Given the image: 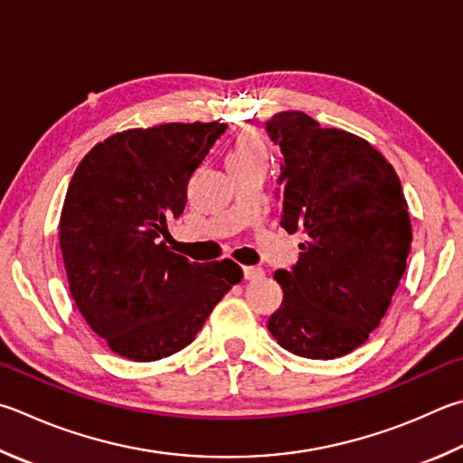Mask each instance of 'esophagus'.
Masks as SVG:
<instances>
[{
    "mask_svg": "<svg viewBox=\"0 0 463 463\" xmlns=\"http://www.w3.org/2000/svg\"><path fill=\"white\" fill-rule=\"evenodd\" d=\"M242 275H245V279H260L263 277V269L260 267H242Z\"/></svg>",
    "mask_w": 463,
    "mask_h": 463,
    "instance_id": "esophagus-1",
    "label": "esophagus"
}]
</instances>
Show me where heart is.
Wrapping results in <instances>:
<instances>
[{
	"label": "heart",
	"mask_w": 463,
	"mask_h": 463,
	"mask_svg": "<svg viewBox=\"0 0 463 463\" xmlns=\"http://www.w3.org/2000/svg\"><path fill=\"white\" fill-rule=\"evenodd\" d=\"M257 159H267V151L263 141L259 139V136L250 131L239 133L237 137L232 139L229 156H226V165H234V164H247V162H257Z\"/></svg>",
	"instance_id": "heart-1"
}]
</instances>
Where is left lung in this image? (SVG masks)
<instances>
[{
  "mask_svg": "<svg viewBox=\"0 0 463 463\" xmlns=\"http://www.w3.org/2000/svg\"><path fill=\"white\" fill-rule=\"evenodd\" d=\"M265 129L281 149V226L306 234L298 263L273 273L283 301L267 327L291 354L338 358L368 340L405 273L413 232L401 180L368 141L301 111Z\"/></svg>",
  "mask_w": 463,
  "mask_h": 463,
  "instance_id": "obj_1",
  "label": "left lung"
}]
</instances>
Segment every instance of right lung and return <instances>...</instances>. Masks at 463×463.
<instances>
[{
	"mask_svg": "<svg viewBox=\"0 0 463 463\" xmlns=\"http://www.w3.org/2000/svg\"><path fill=\"white\" fill-rule=\"evenodd\" d=\"M224 131V123L196 121L115 133L72 175L61 214L71 296L119 356L151 363L186 348L242 279L229 259L192 263L162 241Z\"/></svg>",
	"mask_w": 463,
	"mask_h": 463,
	"instance_id": "right-lung-1",
	"label": "right lung"
}]
</instances>
